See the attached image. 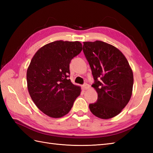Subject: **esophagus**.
<instances>
[{
  "label": "esophagus",
  "mask_w": 153,
  "mask_h": 153,
  "mask_svg": "<svg viewBox=\"0 0 153 153\" xmlns=\"http://www.w3.org/2000/svg\"><path fill=\"white\" fill-rule=\"evenodd\" d=\"M89 87H90V85H89V84H87V83H85V84H84V85H83V88L84 90L89 89Z\"/></svg>",
  "instance_id": "esophagus-1"
}]
</instances>
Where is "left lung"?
<instances>
[{
    "instance_id": "left-lung-1",
    "label": "left lung",
    "mask_w": 153,
    "mask_h": 153,
    "mask_svg": "<svg viewBox=\"0 0 153 153\" xmlns=\"http://www.w3.org/2000/svg\"><path fill=\"white\" fill-rule=\"evenodd\" d=\"M83 53L95 79L92 87L97 101L89 109L99 118H112L122 112L131 99L134 74L128 60L113 45L101 41L83 42Z\"/></svg>"
}]
</instances>
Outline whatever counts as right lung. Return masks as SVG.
I'll use <instances>...</instances> for the list:
<instances>
[{
  "mask_svg": "<svg viewBox=\"0 0 153 153\" xmlns=\"http://www.w3.org/2000/svg\"><path fill=\"white\" fill-rule=\"evenodd\" d=\"M82 51L79 41H56L44 45L32 58L27 70V89L35 105L51 118L70 111L82 89L68 78L70 63Z\"/></svg>",
  "mask_w": 153,
  "mask_h": 153,
  "instance_id": "1",
  "label": "right lung"
}]
</instances>
